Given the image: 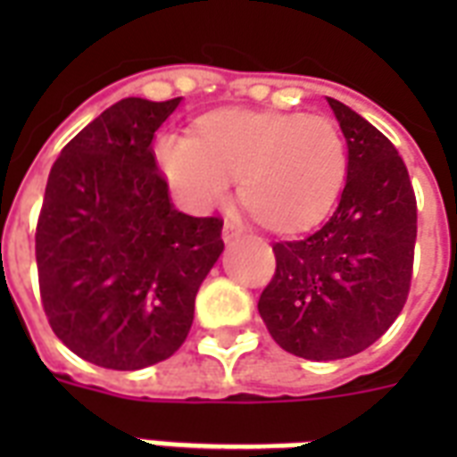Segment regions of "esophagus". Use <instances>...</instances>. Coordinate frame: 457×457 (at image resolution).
Listing matches in <instances>:
<instances>
[{
	"label": "esophagus",
	"instance_id": "obj_1",
	"mask_svg": "<svg viewBox=\"0 0 457 457\" xmlns=\"http://www.w3.org/2000/svg\"><path fill=\"white\" fill-rule=\"evenodd\" d=\"M239 235H242V229L237 228L235 222L228 220L225 225H222V242H225V244H232Z\"/></svg>",
	"mask_w": 457,
	"mask_h": 457
}]
</instances>
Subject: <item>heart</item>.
<instances>
[{
    "mask_svg": "<svg viewBox=\"0 0 457 457\" xmlns=\"http://www.w3.org/2000/svg\"><path fill=\"white\" fill-rule=\"evenodd\" d=\"M158 168L187 206L208 208L237 179L242 206L275 235H301L325 220L346 182L339 128L287 111L220 109L201 116L189 139L158 146Z\"/></svg>",
    "mask_w": 457,
    "mask_h": 457,
    "instance_id": "heart-1",
    "label": "heart"
}]
</instances>
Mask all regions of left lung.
<instances>
[{"instance_id":"8db88e82","label":"left lung","mask_w":457,"mask_h":457,"mask_svg":"<svg viewBox=\"0 0 457 457\" xmlns=\"http://www.w3.org/2000/svg\"><path fill=\"white\" fill-rule=\"evenodd\" d=\"M348 149L332 218L301 242L272 246L278 270L258 312L279 346L305 361H339L375 344L403 311L418 206L396 146L346 104L327 96Z\"/></svg>"}]
</instances>
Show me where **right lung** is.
I'll use <instances>...</instances> for the list:
<instances>
[{
	"instance_id": "1",
	"label": "right lung",
	"mask_w": 457,
	"mask_h": 457,
	"mask_svg": "<svg viewBox=\"0 0 457 457\" xmlns=\"http://www.w3.org/2000/svg\"><path fill=\"white\" fill-rule=\"evenodd\" d=\"M179 102L120 99L63 146L46 179L35 235L42 305L54 334L99 368L170 358L225 249L220 218L179 213L154 158V135Z\"/></svg>"
}]
</instances>
